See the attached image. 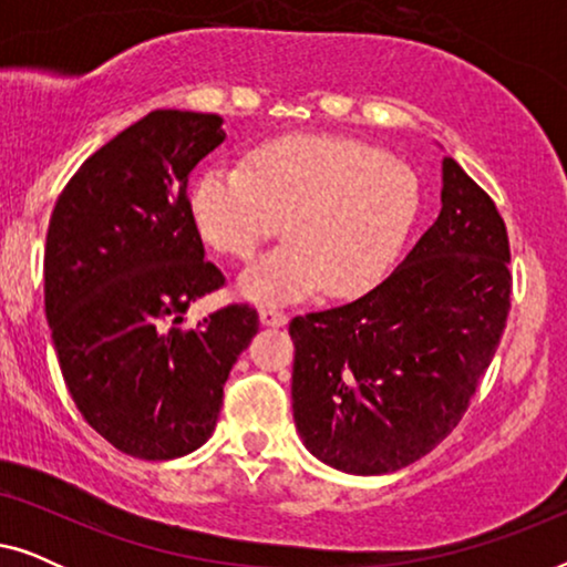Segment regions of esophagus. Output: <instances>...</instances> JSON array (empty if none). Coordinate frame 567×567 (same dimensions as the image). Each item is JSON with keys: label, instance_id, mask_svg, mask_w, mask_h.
<instances>
[{"label": "esophagus", "instance_id": "34e87169", "mask_svg": "<svg viewBox=\"0 0 567 567\" xmlns=\"http://www.w3.org/2000/svg\"><path fill=\"white\" fill-rule=\"evenodd\" d=\"M260 322L266 324V328H284V324L289 322V315L281 312V309L262 307V309H260Z\"/></svg>", "mask_w": 567, "mask_h": 567}]
</instances>
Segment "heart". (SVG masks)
<instances>
[{"mask_svg":"<svg viewBox=\"0 0 567 567\" xmlns=\"http://www.w3.org/2000/svg\"><path fill=\"white\" fill-rule=\"evenodd\" d=\"M200 237L231 258L289 239L239 276L258 305H289L320 291L346 297L374 284L413 229L421 188L405 162L340 136H286L245 165H214L190 185Z\"/></svg>","mask_w":567,"mask_h":567,"instance_id":"heart-1","label":"heart"}]
</instances>
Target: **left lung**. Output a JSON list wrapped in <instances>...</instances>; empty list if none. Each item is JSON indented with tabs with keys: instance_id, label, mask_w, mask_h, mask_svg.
<instances>
[{
	"instance_id": "obj_1",
	"label": "left lung",
	"mask_w": 567,
	"mask_h": 567,
	"mask_svg": "<svg viewBox=\"0 0 567 567\" xmlns=\"http://www.w3.org/2000/svg\"><path fill=\"white\" fill-rule=\"evenodd\" d=\"M508 235L491 196L441 162V214L351 305L293 317L291 410L309 454L386 475L441 444L491 367L511 307Z\"/></svg>"
}]
</instances>
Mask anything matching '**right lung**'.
Masks as SVG:
<instances>
[{
	"label": "right lung",
	"instance_id": "1",
	"mask_svg": "<svg viewBox=\"0 0 567 567\" xmlns=\"http://www.w3.org/2000/svg\"><path fill=\"white\" fill-rule=\"evenodd\" d=\"M214 113L152 111L97 150L45 235V320L92 429L138 460H175L216 429L224 382L258 332L247 305L183 328L224 286L188 206L193 167L227 134Z\"/></svg>",
	"mask_w": 567,
	"mask_h": 567
}]
</instances>
